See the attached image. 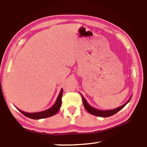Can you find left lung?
Returning a JSON list of instances; mask_svg holds the SVG:
<instances>
[{
  "mask_svg": "<svg viewBox=\"0 0 147 147\" xmlns=\"http://www.w3.org/2000/svg\"><path fill=\"white\" fill-rule=\"evenodd\" d=\"M80 94L82 96V102H83L84 108H86V110L88 111L89 113L92 114V115L98 116V117H110L111 115H114V114H115L116 113H117L118 111H119L121 109H123L124 107L129 102V101L130 100V99L131 98L130 97L129 98L128 100L126 102L125 104H124L123 105L119 106L117 108L113 109H109V110H100V109H96L95 108H94V107L89 105V103L86 101V100L85 99V98L84 97L82 94L81 93Z\"/></svg>",
  "mask_w": 147,
  "mask_h": 147,
  "instance_id": "left-lung-1",
  "label": "left lung"
}]
</instances>
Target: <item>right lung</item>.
I'll return each mask as SVG.
<instances>
[{
	"label": "right lung",
	"instance_id": "obj_1",
	"mask_svg": "<svg viewBox=\"0 0 147 147\" xmlns=\"http://www.w3.org/2000/svg\"><path fill=\"white\" fill-rule=\"evenodd\" d=\"M62 94H63V89H61V91L59 92V94L57 98L55 103L54 104V105L49 108L48 109L43 111H39V112H35V113H27L24 112V111L21 110L17 108V109L21 112L23 113L24 115L28 118H30L32 119H41L44 118H47L49 117L53 116L58 112L60 107L61 105V98H62Z\"/></svg>",
	"mask_w": 147,
	"mask_h": 147
}]
</instances>
